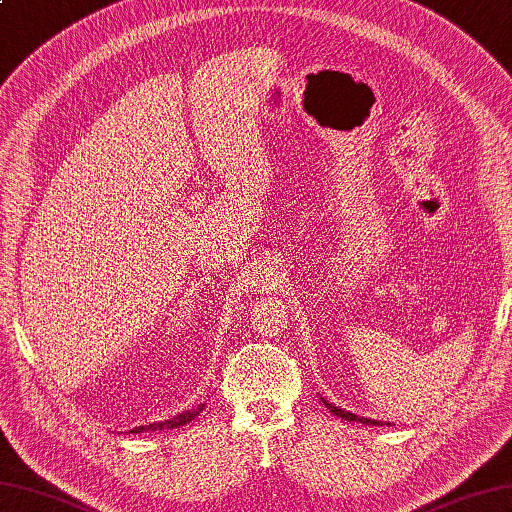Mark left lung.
Segmentation results:
<instances>
[{
	"label": "left lung",
	"mask_w": 512,
	"mask_h": 512,
	"mask_svg": "<svg viewBox=\"0 0 512 512\" xmlns=\"http://www.w3.org/2000/svg\"><path fill=\"white\" fill-rule=\"evenodd\" d=\"M324 402V406L330 410V413L333 415H337V417H342V419H346V422H359V424H368V426H379V422L377 419H368V417H359V415H355V413H350V410H344V408H339V406H335V404H330V402H326L324 397H319Z\"/></svg>",
	"instance_id": "left-lung-1"
}]
</instances>
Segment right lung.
Masks as SVG:
<instances>
[{"label": "right lung", "instance_id": "right-lung-1", "mask_svg": "<svg viewBox=\"0 0 512 512\" xmlns=\"http://www.w3.org/2000/svg\"><path fill=\"white\" fill-rule=\"evenodd\" d=\"M204 410V404H199L197 408H190V410H182V413H177V415H173V417H168V419H164V422H155V424H148V426H135V428H130L128 433H157V430H170V428H179V426H184V424H188V422H193V419L202 413Z\"/></svg>", "mask_w": 512, "mask_h": 512}]
</instances>
